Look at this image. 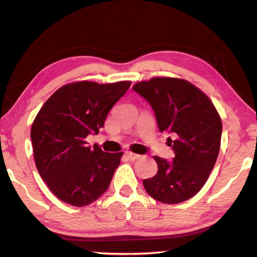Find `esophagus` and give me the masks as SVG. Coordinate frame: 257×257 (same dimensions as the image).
<instances>
[{
	"instance_id": "obj_1",
	"label": "esophagus",
	"mask_w": 257,
	"mask_h": 257,
	"mask_svg": "<svg viewBox=\"0 0 257 257\" xmlns=\"http://www.w3.org/2000/svg\"><path fill=\"white\" fill-rule=\"evenodd\" d=\"M125 155L128 156V158L132 160V161H135V160H138L141 159V155L139 154H136V153H133V152H125Z\"/></svg>"
}]
</instances>
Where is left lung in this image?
<instances>
[{"mask_svg": "<svg viewBox=\"0 0 257 257\" xmlns=\"http://www.w3.org/2000/svg\"><path fill=\"white\" fill-rule=\"evenodd\" d=\"M133 89L151 104L161 132L175 158L168 162L154 156L158 173L143 180L147 194L165 204H178L195 196L214 168L221 145L222 122L205 93L185 79L154 77L136 82Z\"/></svg>", "mask_w": 257, "mask_h": 257, "instance_id": "8db88e82", "label": "left lung"}]
</instances>
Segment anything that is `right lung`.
I'll return each instance as SVG.
<instances>
[{"label":"right lung","instance_id":"obj_1","mask_svg":"<svg viewBox=\"0 0 257 257\" xmlns=\"http://www.w3.org/2000/svg\"><path fill=\"white\" fill-rule=\"evenodd\" d=\"M130 84L71 82L52 94L37 113L30 130L35 164L62 202L89 205L110 186L123 153H106L95 145L92 149L86 137L98 134Z\"/></svg>","mask_w":257,"mask_h":257}]
</instances>
